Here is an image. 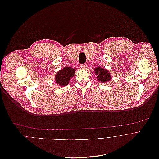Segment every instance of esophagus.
I'll return each mask as SVG.
<instances>
[{
	"instance_id": "obj_1",
	"label": "esophagus",
	"mask_w": 159,
	"mask_h": 159,
	"mask_svg": "<svg viewBox=\"0 0 159 159\" xmlns=\"http://www.w3.org/2000/svg\"><path fill=\"white\" fill-rule=\"evenodd\" d=\"M81 68L82 69H86V68H87V65H86V64H83V65H81Z\"/></svg>"
}]
</instances>
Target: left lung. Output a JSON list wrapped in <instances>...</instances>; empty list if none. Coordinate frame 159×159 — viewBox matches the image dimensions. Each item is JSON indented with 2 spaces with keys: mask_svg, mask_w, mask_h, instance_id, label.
<instances>
[{
  "mask_svg": "<svg viewBox=\"0 0 159 159\" xmlns=\"http://www.w3.org/2000/svg\"><path fill=\"white\" fill-rule=\"evenodd\" d=\"M94 71H95V75H97L98 80L102 83L107 82L111 78L110 74L107 70L100 67H97L94 69Z\"/></svg>",
  "mask_w": 159,
  "mask_h": 159,
  "instance_id": "8db88e82",
  "label": "left lung"
}]
</instances>
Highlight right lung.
<instances>
[{
	"label": "right lung",
	"mask_w": 159,
	"mask_h": 159,
	"mask_svg": "<svg viewBox=\"0 0 159 159\" xmlns=\"http://www.w3.org/2000/svg\"><path fill=\"white\" fill-rule=\"evenodd\" d=\"M75 71V69L71 67H65L60 70L56 75V83L62 86L68 85L70 78L74 76Z\"/></svg>",
	"instance_id": "add662e5"
}]
</instances>
